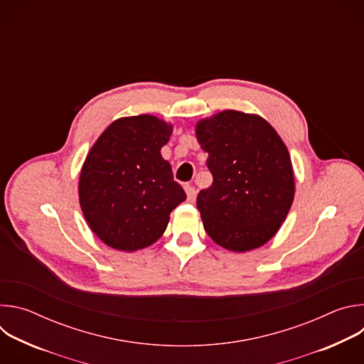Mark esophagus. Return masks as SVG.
Listing matches in <instances>:
<instances>
[{
	"label": "esophagus",
	"mask_w": 364,
	"mask_h": 364,
	"mask_svg": "<svg viewBox=\"0 0 364 364\" xmlns=\"http://www.w3.org/2000/svg\"><path fill=\"white\" fill-rule=\"evenodd\" d=\"M184 190H186V194H187V200H188L190 203H193V201L196 200V197H197V191H196V188H194V187H191V186H186V187H184Z\"/></svg>",
	"instance_id": "1"
}]
</instances>
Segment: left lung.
I'll list each match as a JSON object with an SVG mask.
<instances>
[{
  "mask_svg": "<svg viewBox=\"0 0 364 364\" xmlns=\"http://www.w3.org/2000/svg\"><path fill=\"white\" fill-rule=\"evenodd\" d=\"M213 184L197 196L204 230L219 246L247 252L271 240L294 201L287 145L262 117L226 109L196 124Z\"/></svg>",
  "mask_w": 364,
  "mask_h": 364,
  "instance_id": "obj_1",
  "label": "left lung"
}]
</instances>
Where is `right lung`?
<instances>
[{"label": "right lung", "mask_w": 364, "mask_h": 364, "mask_svg": "<svg viewBox=\"0 0 364 364\" xmlns=\"http://www.w3.org/2000/svg\"><path fill=\"white\" fill-rule=\"evenodd\" d=\"M171 134L173 125L154 115L125 117L103 131L87 152L79 203L89 228L105 245L124 252L148 247L186 200L161 155Z\"/></svg>", "instance_id": "add662e5"}]
</instances>
